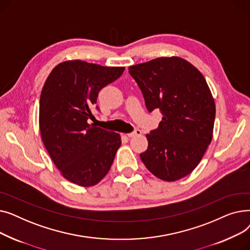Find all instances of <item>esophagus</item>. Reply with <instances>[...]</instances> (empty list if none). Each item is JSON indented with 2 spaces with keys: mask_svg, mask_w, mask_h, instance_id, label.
<instances>
[{
  "mask_svg": "<svg viewBox=\"0 0 250 250\" xmlns=\"http://www.w3.org/2000/svg\"><path fill=\"white\" fill-rule=\"evenodd\" d=\"M127 137H129V138H133V137H136V136H141L142 135V132L140 129H136L135 132H133V133H128V134H125Z\"/></svg>",
  "mask_w": 250,
  "mask_h": 250,
  "instance_id": "34e87169",
  "label": "esophagus"
}]
</instances>
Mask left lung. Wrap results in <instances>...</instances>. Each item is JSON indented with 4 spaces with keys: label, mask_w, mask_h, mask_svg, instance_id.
Wrapping results in <instances>:
<instances>
[{
    "label": "left lung",
    "mask_w": 250,
    "mask_h": 250,
    "mask_svg": "<svg viewBox=\"0 0 250 250\" xmlns=\"http://www.w3.org/2000/svg\"><path fill=\"white\" fill-rule=\"evenodd\" d=\"M149 112L162 121L147 134L148 149L140 157L149 171L165 181L188 175L213 139L216 105L205 77L179 57L157 58L128 67Z\"/></svg>",
    "instance_id": "8db88e82"
}]
</instances>
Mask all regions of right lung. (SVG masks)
<instances>
[{
  "label": "right lung",
  "mask_w": 250,
  "mask_h": 250,
  "mask_svg": "<svg viewBox=\"0 0 250 250\" xmlns=\"http://www.w3.org/2000/svg\"><path fill=\"white\" fill-rule=\"evenodd\" d=\"M124 71L125 67L64 61L52 69L42 90L39 129L43 145L61 174L79 187L101 181L122 145L120 134L88 120L94 117L98 92Z\"/></svg>",
  "instance_id": "add662e5"
}]
</instances>
